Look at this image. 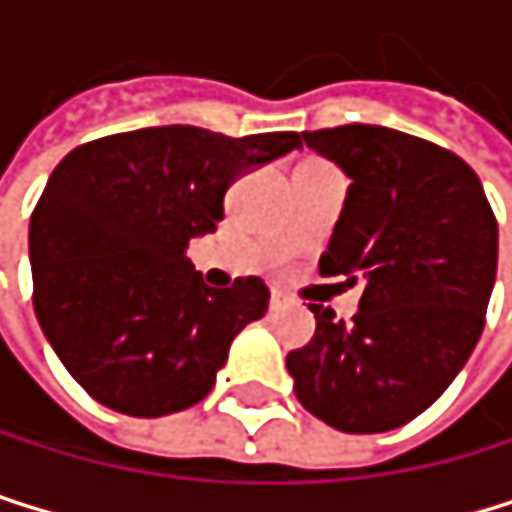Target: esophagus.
Returning <instances> with one entry per match:
<instances>
[{
    "label": "esophagus",
    "instance_id": "34e87169",
    "mask_svg": "<svg viewBox=\"0 0 512 512\" xmlns=\"http://www.w3.org/2000/svg\"><path fill=\"white\" fill-rule=\"evenodd\" d=\"M276 307H282V294L279 291H273V298H270V310H276Z\"/></svg>",
    "mask_w": 512,
    "mask_h": 512
}]
</instances>
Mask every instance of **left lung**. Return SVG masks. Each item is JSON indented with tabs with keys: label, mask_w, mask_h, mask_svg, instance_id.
Wrapping results in <instances>:
<instances>
[{
	"label": "left lung",
	"mask_w": 512,
	"mask_h": 512,
	"mask_svg": "<svg viewBox=\"0 0 512 512\" xmlns=\"http://www.w3.org/2000/svg\"><path fill=\"white\" fill-rule=\"evenodd\" d=\"M353 181L322 276L362 282L353 322L310 304L313 341L285 365L301 405L344 433H384L427 411L470 359L498 273V221L476 171L384 125L304 131Z\"/></svg>",
	"instance_id": "8db88e82"
}]
</instances>
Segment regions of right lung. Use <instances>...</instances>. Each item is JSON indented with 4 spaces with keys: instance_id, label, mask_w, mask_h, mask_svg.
<instances>
[{
    "instance_id": "1",
    "label": "right lung",
    "mask_w": 512,
    "mask_h": 512,
    "mask_svg": "<svg viewBox=\"0 0 512 512\" xmlns=\"http://www.w3.org/2000/svg\"><path fill=\"white\" fill-rule=\"evenodd\" d=\"M298 147V131L162 125L97 137L51 171L30 218L33 307L91 399L162 418L211 393L270 288L258 276L208 288L187 245L218 230L239 174Z\"/></svg>"
}]
</instances>
